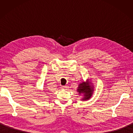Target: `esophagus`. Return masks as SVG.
Returning <instances> with one entry per match:
<instances>
[{"label": "esophagus", "mask_w": 133, "mask_h": 133, "mask_svg": "<svg viewBox=\"0 0 133 133\" xmlns=\"http://www.w3.org/2000/svg\"><path fill=\"white\" fill-rule=\"evenodd\" d=\"M67 88H69L68 86H62V89H66Z\"/></svg>", "instance_id": "34e87169"}]
</instances>
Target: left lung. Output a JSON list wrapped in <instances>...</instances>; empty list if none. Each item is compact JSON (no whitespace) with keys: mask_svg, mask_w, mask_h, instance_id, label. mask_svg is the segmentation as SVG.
Instances as JSON below:
<instances>
[{"mask_svg":"<svg viewBox=\"0 0 133 133\" xmlns=\"http://www.w3.org/2000/svg\"><path fill=\"white\" fill-rule=\"evenodd\" d=\"M89 83L88 81L87 82H83L81 83L78 87L77 92H79V94H84L83 101L89 99L91 98L93 92L92 91L94 90L92 89L93 87H92L91 86H90Z\"/></svg>","mask_w":133,"mask_h":133,"instance_id":"obj_1","label":"left lung"}]
</instances>
